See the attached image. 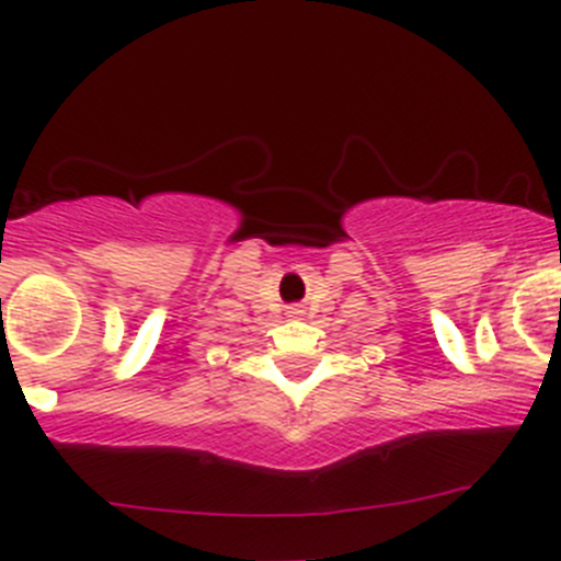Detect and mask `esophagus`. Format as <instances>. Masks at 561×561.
<instances>
[{
  "label": "esophagus",
  "instance_id": "obj_1",
  "mask_svg": "<svg viewBox=\"0 0 561 561\" xmlns=\"http://www.w3.org/2000/svg\"><path fill=\"white\" fill-rule=\"evenodd\" d=\"M298 314H304L301 307H287V317H298Z\"/></svg>",
  "mask_w": 561,
  "mask_h": 561
}]
</instances>
